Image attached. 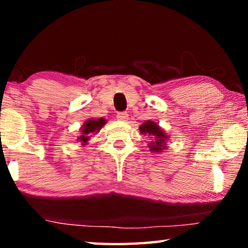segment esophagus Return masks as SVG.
<instances>
[{"label":"esophagus","mask_w":248,"mask_h":248,"mask_svg":"<svg viewBox=\"0 0 248 248\" xmlns=\"http://www.w3.org/2000/svg\"><path fill=\"white\" fill-rule=\"evenodd\" d=\"M128 114L127 112H119L118 115H117V119L118 120H121V121H125V120H128Z\"/></svg>","instance_id":"34e87169"}]
</instances>
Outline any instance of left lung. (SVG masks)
<instances>
[{
	"label": "left lung",
	"mask_w": 248,
	"mask_h": 248,
	"mask_svg": "<svg viewBox=\"0 0 248 248\" xmlns=\"http://www.w3.org/2000/svg\"><path fill=\"white\" fill-rule=\"evenodd\" d=\"M139 130L144 136L150 137L151 141L148 145L151 152L161 153L166 150V141L169 140V136L165 133V131H163L158 124L154 123L152 120H146L145 123L140 125Z\"/></svg>",
	"instance_id": "left-lung-1"
}]
</instances>
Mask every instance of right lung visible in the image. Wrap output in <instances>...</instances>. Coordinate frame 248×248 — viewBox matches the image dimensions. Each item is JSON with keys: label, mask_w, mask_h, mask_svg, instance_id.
<instances>
[{"label": "right lung", "mask_w": 248, "mask_h": 248, "mask_svg": "<svg viewBox=\"0 0 248 248\" xmlns=\"http://www.w3.org/2000/svg\"><path fill=\"white\" fill-rule=\"evenodd\" d=\"M107 121L104 118H97V119H93L91 118L87 121L84 123L81 128V136L78 138V140L81 142L82 145H86L89 143L90 138L93 136V134H96L99 132V130L104 127V124H106Z\"/></svg>", "instance_id": "right-lung-1"}]
</instances>
